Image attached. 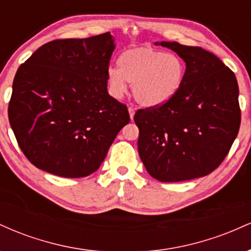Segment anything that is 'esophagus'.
I'll use <instances>...</instances> for the list:
<instances>
[{
  "mask_svg": "<svg viewBox=\"0 0 251 251\" xmlns=\"http://www.w3.org/2000/svg\"><path fill=\"white\" fill-rule=\"evenodd\" d=\"M128 113H129V118H131V120H132V119H133V117H134L135 108L132 107V106H129V107H128Z\"/></svg>",
  "mask_w": 251,
  "mask_h": 251,
  "instance_id": "1",
  "label": "esophagus"
}]
</instances>
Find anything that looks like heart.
Returning <instances> with one entry per match:
<instances>
[{"label": "heart", "instance_id": "1", "mask_svg": "<svg viewBox=\"0 0 251 251\" xmlns=\"http://www.w3.org/2000/svg\"><path fill=\"white\" fill-rule=\"evenodd\" d=\"M183 77V63L177 55L151 46H140L122 53L118 70L107 72V85L112 96L122 98L129 83L140 105L157 107L178 93Z\"/></svg>", "mask_w": 251, "mask_h": 251}]
</instances>
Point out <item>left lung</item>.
Listing matches in <instances>:
<instances>
[{"instance_id":"left-lung-1","label":"left lung","mask_w":251,"mask_h":251,"mask_svg":"<svg viewBox=\"0 0 251 251\" xmlns=\"http://www.w3.org/2000/svg\"><path fill=\"white\" fill-rule=\"evenodd\" d=\"M185 62L183 83L169 102L138 109V152L151 177L183 181L220 166L241 125L235 74L210 51L178 42H155Z\"/></svg>"}]
</instances>
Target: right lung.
Segmentation results:
<instances>
[{
	"instance_id": "right-lung-1",
	"label": "right lung",
	"mask_w": 251,
	"mask_h": 251,
	"mask_svg": "<svg viewBox=\"0 0 251 251\" xmlns=\"http://www.w3.org/2000/svg\"><path fill=\"white\" fill-rule=\"evenodd\" d=\"M111 33L55 40L16 72L8 117L20 149L37 169L65 178L96 172L127 107L107 92Z\"/></svg>"
}]
</instances>
